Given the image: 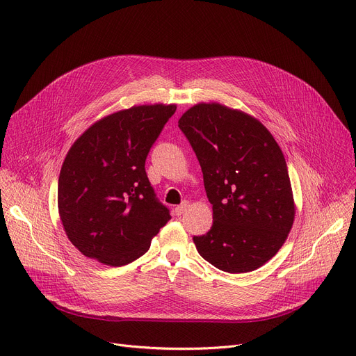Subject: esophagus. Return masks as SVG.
I'll list each match as a JSON object with an SVG mask.
<instances>
[{"instance_id": "obj_1", "label": "esophagus", "mask_w": 356, "mask_h": 356, "mask_svg": "<svg viewBox=\"0 0 356 356\" xmlns=\"http://www.w3.org/2000/svg\"><path fill=\"white\" fill-rule=\"evenodd\" d=\"M188 209H189V202L184 200V202H181V204H179V207H176L175 212H176L177 216H181Z\"/></svg>"}]
</instances>
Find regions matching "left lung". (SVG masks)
<instances>
[{"label":"left lung","mask_w":356,"mask_h":356,"mask_svg":"<svg viewBox=\"0 0 356 356\" xmlns=\"http://www.w3.org/2000/svg\"><path fill=\"white\" fill-rule=\"evenodd\" d=\"M179 128L199 160L213 211L209 232L193 236L197 252L232 274L264 266L294 220L282 148L258 120L220 104L192 106Z\"/></svg>","instance_id":"8db88e82"}]
</instances>
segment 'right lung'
<instances>
[{"label": "right lung", "mask_w": 356, "mask_h": 356, "mask_svg": "<svg viewBox=\"0 0 356 356\" xmlns=\"http://www.w3.org/2000/svg\"><path fill=\"white\" fill-rule=\"evenodd\" d=\"M176 105H140L89 127L63 161L58 204L72 244L111 267L145 254L170 211L157 199L145 159Z\"/></svg>", "instance_id": "obj_1"}]
</instances>
